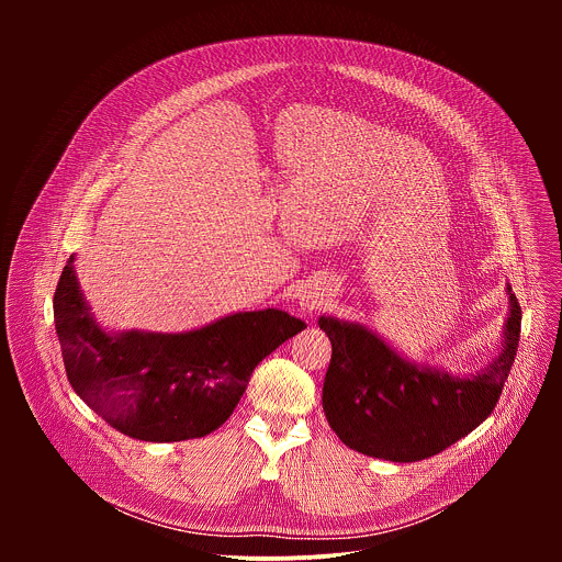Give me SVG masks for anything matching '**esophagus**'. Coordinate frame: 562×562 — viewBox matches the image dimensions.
<instances>
[{
	"label": "esophagus",
	"instance_id": "obj_1",
	"mask_svg": "<svg viewBox=\"0 0 562 562\" xmlns=\"http://www.w3.org/2000/svg\"><path fill=\"white\" fill-rule=\"evenodd\" d=\"M306 311H313V308H317L319 304H323V295L319 293H306V295H302V302H300Z\"/></svg>",
	"mask_w": 562,
	"mask_h": 562
}]
</instances>
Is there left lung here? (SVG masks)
Masks as SVG:
<instances>
[{
  "label": "left lung",
  "mask_w": 562,
  "mask_h": 562,
  "mask_svg": "<svg viewBox=\"0 0 562 562\" xmlns=\"http://www.w3.org/2000/svg\"><path fill=\"white\" fill-rule=\"evenodd\" d=\"M509 291L505 347L485 369L451 375L400 358L360 325L319 317L331 340L323 386L325 416L336 436L371 458L416 462L440 453L492 416L520 340V304Z\"/></svg>",
  "instance_id": "1"
}]
</instances>
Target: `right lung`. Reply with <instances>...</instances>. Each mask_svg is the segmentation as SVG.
<instances>
[{
	"instance_id": "right-lung-1",
	"label": "right lung",
	"mask_w": 562,
	"mask_h": 562,
	"mask_svg": "<svg viewBox=\"0 0 562 562\" xmlns=\"http://www.w3.org/2000/svg\"><path fill=\"white\" fill-rule=\"evenodd\" d=\"M55 329L75 393L113 429L146 442L202 438L228 420L254 369L306 329L278 308L226 315L189 334L109 336L89 313L68 258Z\"/></svg>"
}]
</instances>
